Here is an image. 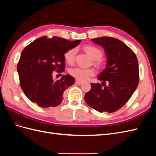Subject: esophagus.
I'll list each match as a JSON object with an SVG mask.
<instances>
[{"label":"esophagus","instance_id":"1","mask_svg":"<svg viewBox=\"0 0 156 156\" xmlns=\"http://www.w3.org/2000/svg\"><path fill=\"white\" fill-rule=\"evenodd\" d=\"M75 83L76 84H81L82 83H83V81H79V80H76V81H75Z\"/></svg>","mask_w":156,"mask_h":156}]
</instances>
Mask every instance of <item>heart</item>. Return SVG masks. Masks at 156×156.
<instances>
[{"mask_svg": "<svg viewBox=\"0 0 156 156\" xmlns=\"http://www.w3.org/2000/svg\"><path fill=\"white\" fill-rule=\"evenodd\" d=\"M85 53L92 60H94L93 64L94 66L100 69L103 67V63L101 58L103 56V51L98 48L94 45H86L83 48ZM76 55V49L72 48L67 51L64 55V58L65 62L69 64H73ZM69 73L74 78L79 81H84L90 77H92L95 73L92 68L83 69L81 68H74L69 70Z\"/></svg>", "mask_w": 156, "mask_h": 156, "instance_id": "b5f03b06", "label": "heart"}]
</instances>
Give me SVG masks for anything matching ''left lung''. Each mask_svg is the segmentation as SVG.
I'll return each instance as SVG.
<instances>
[{
  "label": "left lung",
  "mask_w": 156,
  "mask_h": 156,
  "mask_svg": "<svg viewBox=\"0 0 156 156\" xmlns=\"http://www.w3.org/2000/svg\"><path fill=\"white\" fill-rule=\"evenodd\" d=\"M92 41L104 48L107 64L98 76L101 84L90 83L91 89L84 95V100L97 111L114 112L128 101L138 86L137 58L128 46L117 38L100 37Z\"/></svg>",
  "instance_id": "8db88e82"
}]
</instances>
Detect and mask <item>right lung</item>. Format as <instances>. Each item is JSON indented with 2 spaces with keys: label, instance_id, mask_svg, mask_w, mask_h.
I'll use <instances>...</instances> for the list:
<instances>
[{
  "label": "right lung",
  "instance_id": "obj_1",
  "mask_svg": "<svg viewBox=\"0 0 156 156\" xmlns=\"http://www.w3.org/2000/svg\"><path fill=\"white\" fill-rule=\"evenodd\" d=\"M80 42L79 40L69 41L57 36L52 38L42 36L23 50L17 69L20 86L32 102L45 108L60 104L64 91L73 85L75 79L66 75L55 81L53 72H64V53Z\"/></svg>",
  "mask_w": 156,
  "mask_h": 156
}]
</instances>
